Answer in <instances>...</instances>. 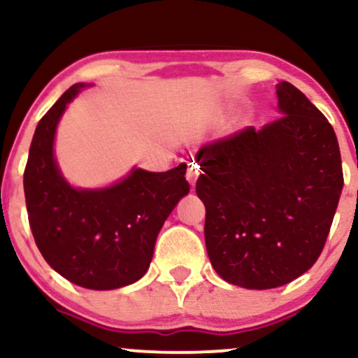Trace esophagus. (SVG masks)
Wrapping results in <instances>:
<instances>
[{
    "label": "esophagus",
    "instance_id": "1",
    "mask_svg": "<svg viewBox=\"0 0 358 358\" xmlns=\"http://www.w3.org/2000/svg\"><path fill=\"white\" fill-rule=\"evenodd\" d=\"M199 175H200L199 166L193 165V163H190V165H188V170H187V180H188V182H190V185H195L196 178H199Z\"/></svg>",
    "mask_w": 358,
    "mask_h": 358
}]
</instances>
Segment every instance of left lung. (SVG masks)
Segmentation results:
<instances>
[{"instance_id":"8db88e82","label":"left lung","mask_w":358,"mask_h":358,"mask_svg":"<svg viewBox=\"0 0 358 358\" xmlns=\"http://www.w3.org/2000/svg\"><path fill=\"white\" fill-rule=\"evenodd\" d=\"M276 94L285 116L196 153L208 257L222 279L248 289L287 285L315 264L343 188L328 119L289 82Z\"/></svg>"}]
</instances>
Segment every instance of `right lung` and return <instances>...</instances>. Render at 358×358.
Wrapping results in <instances>:
<instances>
[{"label":"right lung","mask_w":358,"mask_h":358,"mask_svg":"<svg viewBox=\"0 0 358 358\" xmlns=\"http://www.w3.org/2000/svg\"><path fill=\"white\" fill-rule=\"evenodd\" d=\"M80 87L65 90L35 129L23 173L28 222L57 273L87 289H116L150 268L159 229L190 185L182 163L163 173L134 170L104 190L72 188L53 159V136Z\"/></svg>","instance_id":"1"}]
</instances>
